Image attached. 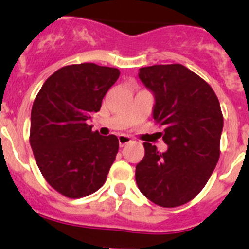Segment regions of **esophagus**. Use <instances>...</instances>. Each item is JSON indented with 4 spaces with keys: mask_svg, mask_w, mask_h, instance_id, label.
Masks as SVG:
<instances>
[{
    "mask_svg": "<svg viewBox=\"0 0 249 249\" xmlns=\"http://www.w3.org/2000/svg\"><path fill=\"white\" fill-rule=\"evenodd\" d=\"M118 140H119L120 147L125 146L126 143L131 142V137L127 136V135H119V136H118Z\"/></svg>",
    "mask_w": 249,
    "mask_h": 249,
    "instance_id": "1",
    "label": "esophagus"
}]
</instances>
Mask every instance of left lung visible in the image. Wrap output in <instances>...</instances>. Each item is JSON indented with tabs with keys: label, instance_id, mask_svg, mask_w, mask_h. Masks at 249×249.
<instances>
[{
	"label": "left lung",
	"instance_id": "8db88e82",
	"mask_svg": "<svg viewBox=\"0 0 249 249\" xmlns=\"http://www.w3.org/2000/svg\"><path fill=\"white\" fill-rule=\"evenodd\" d=\"M139 78L153 93L152 115L168 149L144 142L136 165L140 191L165 208L182 206L202 191L219 160L223 113L213 89L181 64L144 67Z\"/></svg>",
	"mask_w": 249,
	"mask_h": 249
}]
</instances>
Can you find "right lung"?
Returning a JSON list of instances; mask_svg holds the SVG:
<instances>
[{
	"label": "right lung",
	"instance_id": "add662e5",
	"mask_svg": "<svg viewBox=\"0 0 249 249\" xmlns=\"http://www.w3.org/2000/svg\"><path fill=\"white\" fill-rule=\"evenodd\" d=\"M120 75L95 63L67 66L43 83L34 101L30 144L41 174L55 191L81 198L105 183L119 149L115 135L101 136L88 120Z\"/></svg>",
	"mask_w": 249,
	"mask_h": 249
}]
</instances>
